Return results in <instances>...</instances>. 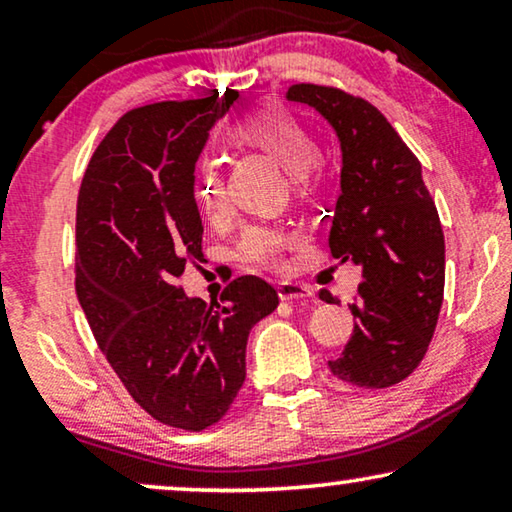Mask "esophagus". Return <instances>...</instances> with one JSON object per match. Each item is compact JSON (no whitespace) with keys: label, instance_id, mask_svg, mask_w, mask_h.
Masks as SVG:
<instances>
[{"label":"esophagus","instance_id":"34e87169","mask_svg":"<svg viewBox=\"0 0 512 512\" xmlns=\"http://www.w3.org/2000/svg\"><path fill=\"white\" fill-rule=\"evenodd\" d=\"M278 297L280 301H308L315 297V292L308 285H301V283H280Z\"/></svg>","mask_w":512,"mask_h":512}]
</instances>
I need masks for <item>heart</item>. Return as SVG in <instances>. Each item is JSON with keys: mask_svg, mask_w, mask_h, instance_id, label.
<instances>
[{"mask_svg": "<svg viewBox=\"0 0 512 512\" xmlns=\"http://www.w3.org/2000/svg\"><path fill=\"white\" fill-rule=\"evenodd\" d=\"M225 141L234 150L259 153L276 162L299 194L311 190L313 169L322 160L318 143L297 115L280 104H259L243 111L229 122ZM194 199L199 211L218 225L229 215V197L220 171L204 164L194 178ZM297 241L290 232L271 225H250L243 229L236 257L248 269L276 271L283 266L285 250Z\"/></svg>", "mask_w": 512, "mask_h": 512, "instance_id": "b5f03b06", "label": "heart"}]
</instances>
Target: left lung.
Instances as JSON below:
<instances>
[{
	"instance_id": "1",
	"label": "left lung",
	"mask_w": 512,
	"mask_h": 512,
	"mask_svg": "<svg viewBox=\"0 0 512 512\" xmlns=\"http://www.w3.org/2000/svg\"><path fill=\"white\" fill-rule=\"evenodd\" d=\"M290 102L311 106L341 143V194L329 248L362 269L355 329L329 369L345 383L383 390L417 369L434 336L445 285V239L422 164L383 113L338 88L299 83ZM320 299L336 304L327 290Z\"/></svg>"
}]
</instances>
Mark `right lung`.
Listing matches in <instances>:
<instances>
[{"label":"right lung","instance_id":"obj_1","mask_svg":"<svg viewBox=\"0 0 512 512\" xmlns=\"http://www.w3.org/2000/svg\"><path fill=\"white\" fill-rule=\"evenodd\" d=\"M239 95L160 102L122 115L85 169L76 208V294L104 357L157 422L211 427L246 380V343L276 311L266 280L241 276L220 304L178 278L204 259L194 164Z\"/></svg>","mask_w":512,"mask_h":512}]
</instances>
